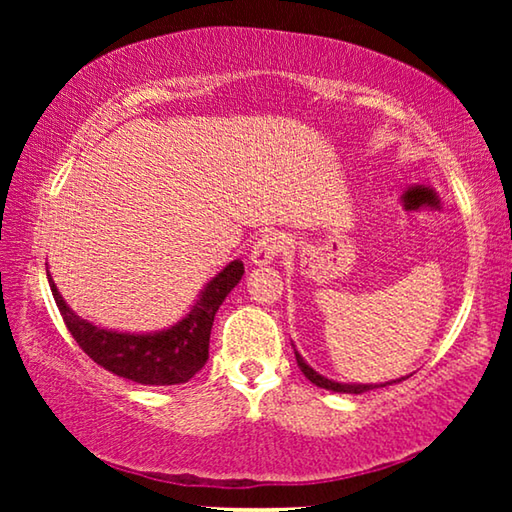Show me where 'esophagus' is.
<instances>
[{
	"label": "esophagus",
	"mask_w": 512,
	"mask_h": 512,
	"mask_svg": "<svg viewBox=\"0 0 512 512\" xmlns=\"http://www.w3.org/2000/svg\"><path fill=\"white\" fill-rule=\"evenodd\" d=\"M287 244H289V237L284 235V232L266 230L264 235H259V239L253 244V250H250V259H253V264H257V266L271 264L277 255L287 250Z\"/></svg>",
	"instance_id": "1"
}]
</instances>
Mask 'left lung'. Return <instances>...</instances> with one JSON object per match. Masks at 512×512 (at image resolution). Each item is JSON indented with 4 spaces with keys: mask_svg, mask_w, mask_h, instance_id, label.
<instances>
[{
    "mask_svg": "<svg viewBox=\"0 0 512 512\" xmlns=\"http://www.w3.org/2000/svg\"><path fill=\"white\" fill-rule=\"evenodd\" d=\"M296 361H298V366H300V370H302V375H305V377L311 381V384H316V386H320V388H327V391L359 395V393H366V391H372V388H377V386H372V384H339V381H332V379H327V377H320L314 368L307 366L305 359H302L298 352H296ZM397 381H402V379H397ZM384 386H386V384H384Z\"/></svg>",
    "mask_w": 512,
    "mask_h": 512,
    "instance_id": "1",
    "label": "left lung"
}]
</instances>
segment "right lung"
Here are the masks:
<instances>
[{
	"mask_svg": "<svg viewBox=\"0 0 512 512\" xmlns=\"http://www.w3.org/2000/svg\"><path fill=\"white\" fill-rule=\"evenodd\" d=\"M241 275L244 264L239 259L230 262L207 284L192 311L178 325L155 334H119L101 329L69 311L51 275L49 287L69 334L97 366L144 386H173L185 384L205 366L210 357L207 348L214 314L225 296L237 287Z\"/></svg>",
	"mask_w": 512,
	"mask_h": 512,
	"instance_id": "obj_1",
	"label": "right lung"
}]
</instances>
